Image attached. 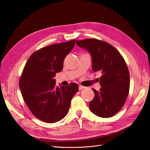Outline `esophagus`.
<instances>
[{
  "label": "esophagus",
  "mask_w": 150,
  "mask_h": 150,
  "mask_svg": "<svg viewBox=\"0 0 150 150\" xmlns=\"http://www.w3.org/2000/svg\"><path fill=\"white\" fill-rule=\"evenodd\" d=\"M79 90H82V89H84L85 87H84V86H81V85H80V86H79Z\"/></svg>",
  "instance_id": "34e87169"
}]
</instances>
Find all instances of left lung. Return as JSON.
Segmentation results:
<instances>
[{
    "label": "left lung",
    "mask_w": 150,
    "mask_h": 150,
    "mask_svg": "<svg viewBox=\"0 0 150 150\" xmlns=\"http://www.w3.org/2000/svg\"><path fill=\"white\" fill-rule=\"evenodd\" d=\"M92 57V69L100 71V91L93 89L95 97L89 102L93 113L102 117H110L123 107L129 93L130 74L122 55L116 48L97 39L76 40Z\"/></svg>",
    "instance_id": "left-lung-1"
}]
</instances>
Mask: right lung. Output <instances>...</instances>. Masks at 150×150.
I'll return each instance as SVG.
<instances>
[{
	"mask_svg": "<svg viewBox=\"0 0 150 150\" xmlns=\"http://www.w3.org/2000/svg\"><path fill=\"white\" fill-rule=\"evenodd\" d=\"M75 44L73 40L41 48L29 57L19 81L27 106L34 116L54 123L67 116L71 100L79 91L78 84L55 86L54 77L63 68V62Z\"/></svg>",
	"mask_w": 150,
	"mask_h": 150,
	"instance_id": "right-lung-1",
	"label": "right lung"
}]
</instances>
